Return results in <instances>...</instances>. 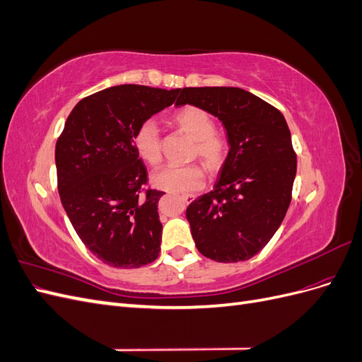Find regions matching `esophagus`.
Listing matches in <instances>:
<instances>
[{"instance_id": "esophagus-1", "label": "esophagus", "mask_w": 362, "mask_h": 362, "mask_svg": "<svg viewBox=\"0 0 362 362\" xmlns=\"http://www.w3.org/2000/svg\"><path fill=\"white\" fill-rule=\"evenodd\" d=\"M181 199H182L185 204H190V202L194 199V196H193V194H182Z\"/></svg>"}]
</instances>
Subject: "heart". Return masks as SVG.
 I'll return each mask as SVG.
<instances>
[{
  "label": "heart",
  "instance_id": "heart-1",
  "mask_svg": "<svg viewBox=\"0 0 362 362\" xmlns=\"http://www.w3.org/2000/svg\"><path fill=\"white\" fill-rule=\"evenodd\" d=\"M172 122L185 134L193 139L192 157H199L210 172L221 169L226 158L228 140L216 133L213 116L196 105H185L172 116ZM133 145L137 156L151 166L161 161L160 131L154 120L141 122L133 134ZM205 175L198 164L187 166H166L156 172L154 184L158 189L172 193H187L201 189Z\"/></svg>",
  "mask_w": 362,
  "mask_h": 362
}]
</instances>
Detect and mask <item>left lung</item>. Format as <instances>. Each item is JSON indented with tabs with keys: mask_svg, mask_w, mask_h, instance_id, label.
Segmentation results:
<instances>
[{
	"mask_svg": "<svg viewBox=\"0 0 362 362\" xmlns=\"http://www.w3.org/2000/svg\"><path fill=\"white\" fill-rule=\"evenodd\" d=\"M222 120L229 152L214 189L185 216L196 247L218 262L246 261L278 231L291 202L296 152L282 113L238 87H184L175 105Z\"/></svg>",
	"mask_w": 362,
	"mask_h": 362,
	"instance_id": "left-lung-1",
	"label": "left lung"
}]
</instances>
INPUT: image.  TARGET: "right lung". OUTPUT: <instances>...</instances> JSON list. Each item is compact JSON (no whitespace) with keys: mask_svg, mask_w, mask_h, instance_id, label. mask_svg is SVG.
<instances>
[{"mask_svg":"<svg viewBox=\"0 0 362 362\" xmlns=\"http://www.w3.org/2000/svg\"><path fill=\"white\" fill-rule=\"evenodd\" d=\"M181 89L122 84L74 107L56 145L57 187L84 246L105 264L137 269L160 254L157 204L133 145L136 128L173 104Z\"/></svg>","mask_w":362,"mask_h":362,"instance_id":"obj_1","label":"right lung"}]
</instances>
